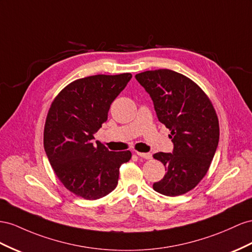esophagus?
I'll list each match as a JSON object with an SVG mask.
<instances>
[{
  "label": "esophagus",
  "instance_id": "obj_1",
  "mask_svg": "<svg viewBox=\"0 0 252 252\" xmlns=\"http://www.w3.org/2000/svg\"><path fill=\"white\" fill-rule=\"evenodd\" d=\"M135 154H137L139 157L141 158H144V159H151L152 158V154L149 153H140V152H135Z\"/></svg>",
  "mask_w": 252,
  "mask_h": 252
}]
</instances>
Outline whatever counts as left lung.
<instances>
[{
  "instance_id": "left-lung-1",
  "label": "left lung",
  "mask_w": 252,
  "mask_h": 252,
  "mask_svg": "<svg viewBox=\"0 0 252 252\" xmlns=\"http://www.w3.org/2000/svg\"><path fill=\"white\" fill-rule=\"evenodd\" d=\"M154 101L158 120L171 134L173 154L154 155L165 166L156 192L179 196L193 189L209 171L220 140V123L208 95L192 79L167 69L135 75Z\"/></svg>"
}]
</instances>
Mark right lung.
<instances>
[{"label":"right lung","mask_w":252,"mask_h":252,"mask_svg":"<svg viewBox=\"0 0 252 252\" xmlns=\"http://www.w3.org/2000/svg\"><path fill=\"white\" fill-rule=\"evenodd\" d=\"M131 77L123 73L79 78L52 101L43 131L45 153L59 181L81 198L93 200L111 193L118 186L120 166L131 159L129 151L109 152L99 141H92Z\"/></svg>","instance_id":"1"}]
</instances>
